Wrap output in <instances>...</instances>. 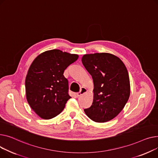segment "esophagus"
<instances>
[{
  "mask_svg": "<svg viewBox=\"0 0 158 158\" xmlns=\"http://www.w3.org/2000/svg\"><path fill=\"white\" fill-rule=\"evenodd\" d=\"M87 92V89H86V88H85V87H82V88L81 89L80 91V92H77V97H80V96H81L83 94H85V93H86Z\"/></svg>",
  "mask_w": 158,
  "mask_h": 158,
  "instance_id": "1",
  "label": "esophagus"
}]
</instances>
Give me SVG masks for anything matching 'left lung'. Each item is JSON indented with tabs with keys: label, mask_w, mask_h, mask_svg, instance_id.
Wrapping results in <instances>:
<instances>
[{
	"label": "left lung",
	"mask_w": 158,
	"mask_h": 158,
	"mask_svg": "<svg viewBox=\"0 0 158 158\" xmlns=\"http://www.w3.org/2000/svg\"><path fill=\"white\" fill-rule=\"evenodd\" d=\"M81 61L94 82L93 102L84 112L94 122L109 121L121 112L130 95L127 68L118 57L108 53L85 54Z\"/></svg>",
	"instance_id": "8db88e82"
}]
</instances>
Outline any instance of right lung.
I'll return each instance as SVG.
<instances>
[{"label": "right lung", "mask_w": 158, "mask_h": 158, "mask_svg": "<svg viewBox=\"0 0 158 158\" xmlns=\"http://www.w3.org/2000/svg\"><path fill=\"white\" fill-rule=\"evenodd\" d=\"M78 58L77 54L55 49L41 53L31 64L25 78L26 98L41 118L56 117L71 98L68 81L63 74Z\"/></svg>", "instance_id": "1"}]
</instances>
